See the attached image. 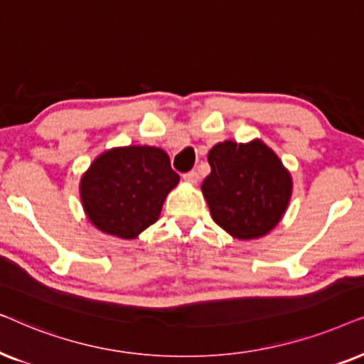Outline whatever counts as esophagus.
I'll list each match as a JSON object with an SVG mask.
<instances>
[{"instance_id":"1","label":"esophagus","mask_w":364,"mask_h":364,"mask_svg":"<svg viewBox=\"0 0 364 364\" xmlns=\"http://www.w3.org/2000/svg\"><path fill=\"white\" fill-rule=\"evenodd\" d=\"M183 178H185V181L191 183V185H196V183L200 181V174H198V171H195V169H193V171H190V173L183 174Z\"/></svg>"}]
</instances>
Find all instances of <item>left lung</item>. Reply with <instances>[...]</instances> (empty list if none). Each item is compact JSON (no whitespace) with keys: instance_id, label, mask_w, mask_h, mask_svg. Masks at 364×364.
<instances>
[{"instance_id":"1","label":"left lung","mask_w":364,"mask_h":364,"mask_svg":"<svg viewBox=\"0 0 364 364\" xmlns=\"http://www.w3.org/2000/svg\"><path fill=\"white\" fill-rule=\"evenodd\" d=\"M201 191L218 226L236 240H256L278 225L291 198V174L259 139L223 141L208 153Z\"/></svg>"}]
</instances>
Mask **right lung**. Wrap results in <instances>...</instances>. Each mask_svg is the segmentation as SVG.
<instances>
[{
	"label": "right lung",
	"instance_id": "right-lung-1",
	"mask_svg": "<svg viewBox=\"0 0 364 364\" xmlns=\"http://www.w3.org/2000/svg\"><path fill=\"white\" fill-rule=\"evenodd\" d=\"M178 181L163 149L113 148L83 174L80 195L88 220L100 231L133 240L156 223L164 198Z\"/></svg>",
	"mask_w": 364,
	"mask_h": 364
}]
</instances>
